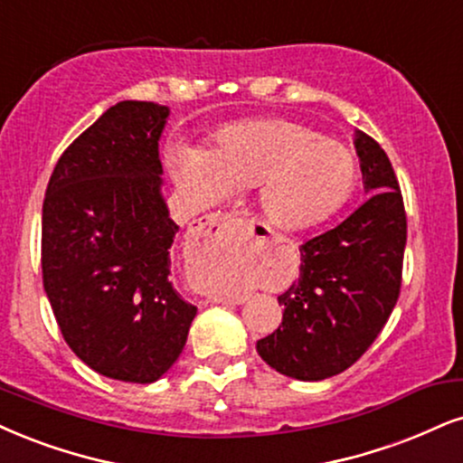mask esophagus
I'll use <instances>...</instances> for the list:
<instances>
[{"instance_id": "1", "label": "esophagus", "mask_w": 463, "mask_h": 463, "mask_svg": "<svg viewBox=\"0 0 463 463\" xmlns=\"http://www.w3.org/2000/svg\"><path fill=\"white\" fill-rule=\"evenodd\" d=\"M249 225V221H244L242 216L238 214H232V213H221V214H214V216H208L203 222H199L197 232L199 236H216V233H241L244 227ZM219 302H242V298H232V300H219Z\"/></svg>"}]
</instances>
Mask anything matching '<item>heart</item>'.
Here are the masks:
<instances>
[{
    "mask_svg": "<svg viewBox=\"0 0 463 463\" xmlns=\"http://www.w3.org/2000/svg\"><path fill=\"white\" fill-rule=\"evenodd\" d=\"M171 178L195 203H214L233 188L258 186V205L283 230H309L350 199L358 158L336 139L285 118L238 122L214 137L208 152L174 147Z\"/></svg>",
    "mask_w": 463,
    "mask_h": 463,
    "instance_id": "b5f03b06",
    "label": "heart"
}]
</instances>
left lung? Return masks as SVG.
I'll use <instances>...</instances> for the list:
<instances>
[{
    "instance_id": "left-lung-1",
    "label": "left lung",
    "mask_w": 463,
    "mask_h": 463,
    "mask_svg": "<svg viewBox=\"0 0 463 463\" xmlns=\"http://www.w3.org/2000/svg\"><path fill=\"white\" fill-rule=\"evenodd\" d=\"M369 199L335 230L300 247V277L279 296L283 322L258 341L279 373L333 378L367 352L395 309L406 250V210L378 141L354 135Z\"/></svg>"
}]
</instances>
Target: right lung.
<instances>
[{"label": "right lung", "instance_id": "1", "mask_svg": "<svg viewBox=\"0 0 463 463\" xmlns=\"http://www.w3.org/2000/svg\"><path fill=\"white\" fill-rule=\"evenodd\" d=\"M169 107L122 100L68 146L43 203V283L66 344L96 373L150 384L178 361L197 307L175 292L180 227L161 193Z\"/></svg>", "mask_w": 463, "mask_h": 463}]
</instances>
